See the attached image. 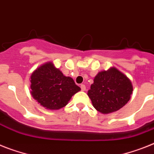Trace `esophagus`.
<instances>
[{
  "instance_id": "esophagus-1",
  "label": "esophagus",
  "mask_w": 154,
  "mask_h": 154,
  "mask_svg": "<svg viewBox=\"0 0 154 154\" xmlns=\"http://www.w3.org/2000/svg\"><path fill=\"white\" fill-rule=\"evenodd\" d=\"M81 91H85L86 90V87H85V85H81Z\"/></svg>"
}]
</instances>
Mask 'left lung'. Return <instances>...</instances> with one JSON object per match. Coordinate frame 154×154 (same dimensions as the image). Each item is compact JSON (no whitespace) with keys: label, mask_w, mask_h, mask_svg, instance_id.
Masks as SVG:
<instances>
[{"label":"left lung","mask_w":154,"mask_h":154,"mask_svg":"<svg viewBox=\"0 0 154 154\" xmlns=\"http://www.w3.org/2000/svg\"><path fill=\"white\" fill-rule=\"evenodd\" d=\"M133 87L131 81L116 68L97 74L88 95L93 106L102 113L118 110L130 100Z\"/></svg>","instance_id":"obj_1"}]
</instances>
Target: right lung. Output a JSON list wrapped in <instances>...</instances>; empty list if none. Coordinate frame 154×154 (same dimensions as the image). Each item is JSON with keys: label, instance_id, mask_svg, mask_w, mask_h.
I'll return each mask as SVG.
<instances>
[{"label": "right lung", "instance_id": "right-lung-1", "mask_svg": "<svg viewBox=\"0 0 154 154\" xmlns=\"http://www.w3.org/2000/svg\"><path fill=\"white\" fill-rule=\"evenodd\" d=\"M31 95L48 109H59L81 90L71 77H66L51 63L36 69L30 77Z\"/></svg>", "mask_w": 154, "mask_h": 154}]
</instances>
